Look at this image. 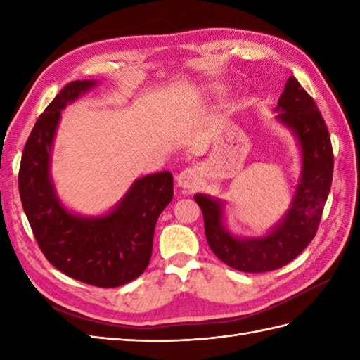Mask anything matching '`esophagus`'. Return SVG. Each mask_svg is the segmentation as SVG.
<instances>
[{
  "label": "esophagus",
  "instance_id": "obj_1",
  "mask_svg": "<svg viewBox=\"0 0 360 360\" xmlns=\"http://www.w3.org/2000/svg\"><path fill=\"white\" fill-rule=\"evenodd\" d=\"M200 182V170L198 168H186L184 172H181L178 176V187L184 190H192Z\"/></svg>",
  "mask_w": 360,
  "mask_h": 360
}]
</instances>
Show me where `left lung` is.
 Here are the masks:
<instances>
[{
    "instance_id": "1",
    "label": "left lung",
    "mask_w": 360,
    "mask_h": 360,
    "mask_svg": "<svg viewBox=\"0 0 360 360\" xmlns=\"http://www.w3.org/2000/svg\"><path fill=\"white\" fill-rule=\"evenodd\" d=\"M275 111V119L294 134L302 155L298 184L278 223L263 236L235 235L224 223V201L195 195L212 252L241 272L275 271L300 255L316 236L331 188L334 156L330 133L316 102L295 77L288 79Z\"/></svg>"
}]
</instances>
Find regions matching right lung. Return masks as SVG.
<instances>
[{"mask_svg": "<svg viewBox=\"0 0 360 360\" xmlns=\"http://www.w3.org/2000/svg\"><path fill=\"white\" fill-rule=\"evenodd\" d=\"M96 80L66 85L30 131L21 156L22 209L48 262L68 277L98 288H117L147 269L156 221L173 198L170 172L136 179L114 207L98 217L71 212L51 176V155L62 111L96 88Z\"/></svg>", "mask_w": 360, "mask_h": 360, "instance_id": "right-lung-1", "label": "right lung"}]
</instances>
